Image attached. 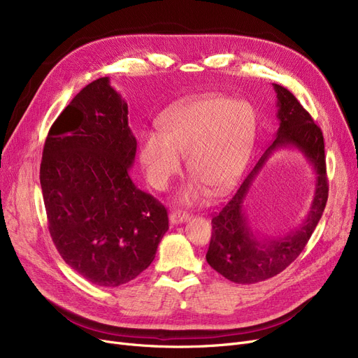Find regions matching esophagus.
Returning a JSON list of instances; mask_svg holds the SVG:
<instances>
[{
	"instance_id": "34e87169",
	"label": "esophagus",
	"mask_w": 358,
	"mask_h": 358,
	"mask_svg": "<svg viewBox=\"0 0 358 358\" xmlns=\"http://www.w3.org/2000/svg\"><path fill=\"white\" fill-rule=\"evenodd\" d=\"M189 220V215L184 213V212H180V210H174L169 213V222H171V224H178V223H184Z\"/></svg>"
}]
</instances>
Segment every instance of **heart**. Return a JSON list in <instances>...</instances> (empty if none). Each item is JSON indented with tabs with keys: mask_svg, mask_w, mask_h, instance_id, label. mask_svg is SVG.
<instances>
[{
	"mask_svg": "<svg viewBox=\"0 0 358 358\" xmlns=\"http://www.w3.org/2000/svg\"><path fill=\"white\" fill-rule=\"evenodd\" d=\"M162 134L145 130L139 138V161L150 185L168 189L181 171V157L194 176L180 197L199 201L204 187L223 194L241 177L254 143L251 108L229 99L206 96L182 101L161 117Z\"/></svg>",
	"mask_w": 358,
	"mask_h": 358,
	"instance_id": "b5f03b06",
	"label": "heart"
}]
</instances>
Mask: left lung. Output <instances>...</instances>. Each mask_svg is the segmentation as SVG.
<instances>
[{
    "mask_svg": "<svg viewBox=\"0 0 358 358\" xmlns=\"http://www.w3.org/2000/svg\"><path fill=\"white\" fill-rule=\"evenodd\" d=\"M277 94L278 129L275 138L232 199L212 219V239L206 254L209 266L238 285H254L277 275L300 255L322 217L328 200L325 145L322 131L293 94L273 84ZM292 147L302 153L315 173L311 209L303 223L283 237L259 238L252 229L245 201L255 178L278 148Z\"/></svg>",
    "mask_w": 358,
    "mask_h": 358,
    "instance_id": "left-lung-1",
    "label": "left lung"
}]
</instances>
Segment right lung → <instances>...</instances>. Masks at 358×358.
<instances>
[{
  "label": "right lung",
  "instance_id": "obj_1",
  "mask_svg": "<svg viewBox=\"0 0 358 358\" xmlns=\"http://www.w3.org/2000/svg\"><path fill=\"white\" fill-rule=\"evenodd\" d=\"M108 77L84 87L52 124L41 164L49 232L66 264L101 287L136 278L168 231L164 206L130 178L136 138Z\"/></svg>",
  "mask_w": 358,
  "mask_h": 358
}]
</instances>
